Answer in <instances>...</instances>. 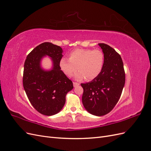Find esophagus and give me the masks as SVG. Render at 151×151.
Returning <instances> with one entry per match:
<instances>
[{"label": "esophagus", "instance_id": "34e87169", "mask_svg": "<svg viewBox=\"0 0 151 151\" xmlns=\"http://www.w3.org/2000/svg\"><path fill=\"white\" fill-rule=\"evenodd\" d=\"M73 84H74V87H77L79 85V83H77L76 82H74V83H73Z\"/></svg>", "mask_w": 151, "mask_h": 151}]
</instances>
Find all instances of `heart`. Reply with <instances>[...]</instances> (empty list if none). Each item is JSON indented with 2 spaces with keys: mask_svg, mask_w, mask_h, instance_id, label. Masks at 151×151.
Returning <instances> with one entry per match:
<instances>
[{
  "mask_svg": "<svg viewBox=\"0 0 151 151\" xmlns=\"http://www.w3.org/2000/svg\"><path fill=\"white\" fill-rule=\"evenodd\" d=\"M68 59L62 58L59 63L60 69L67 77H72L76 72V78L92 81L98 77L104 63L103 52L99 49L79 48L68 55Z\"/></svg>",
  "mask_w": 151,
  "mask_h": 151,
  "instance_id": "b5f03b06",
  "label": "heart"
}]
</instances>
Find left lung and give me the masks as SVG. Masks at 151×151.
<instances>
[{
  "label": "left lung",
  "instance_id": "1",
  "mask_svg": "<svg viewBox=\"0 0 151 151\" xmlns=\"http://www.w3.org/2000/svg\"><path fill=\"white\" fill-rule=\"evenodd\" d=\"M104 55V63L99 76L89 83L81 84L84 108L94 115L103 116L110 112L119 100L125 83L122 59L109 45L99 43Z\"/></svg>",
  "mask_w": 151,
  "mask_h": 151
}]
</instances>
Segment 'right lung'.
Segmentation results:
<instances>
[{
  "label": "right lung",
  "mask_w": 151,
  "mask_h": 151,
  "mask_svg": "<svg viewBox=\"0 0 151 151\" xmlns=\"http://www.w3.org/2000/svg\"><path fill=\"white\" fill-rule=\"evenodd\" d=\"M48 55L53 60L52 71H45L40 60ZM62 49L52 43L45 42L35 47L28 55L24 62L22 83L31 104L41 114L51 116L62 109L67 93L74 88L72 81L64 74L59 63Z\"/></svg>",
  "instance_id": "right-lung-1"
}]
</instances>
